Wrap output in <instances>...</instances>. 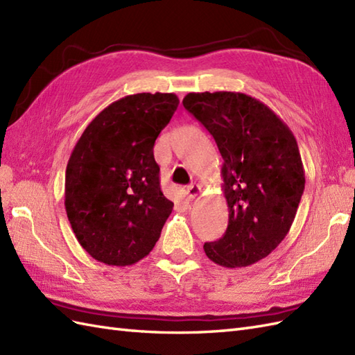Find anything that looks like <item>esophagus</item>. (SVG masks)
I'll list each match as a JSON object with an SVG mask.
<instances>
[{
	"label": "esophagus",
	"instance_id": "obj_1",
	"mask_svg": "<svg viewBox=\"0 0 355 355\" xmlns=\"http://www.w3.org/2000/svg\"><path fill=\"white\" fill-rule=\"evenodd\" d=\"M200 193H202V187L198 184H193V185H189L187 188V196H188L189 200H194V198Z\"/></svg>",
	"mask_w": 355,
	"mask_h": 355
}]
</instances>
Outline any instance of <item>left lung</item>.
<instances>
[{
    "mask_svg": "<svg viewBox=\"0 0 355 355\" xmlns=\"http://www.w3.org/2000/svg\"><path fill=\"white\" fill-rule=\"evenodd\" d=\"M182 103L224 159L229 224L223 238L203 245L206 256L226 268L262 261L288 235L304 191L295 137L270 107L245 93H188Z\"/></svg>",
    "mask_w": 355,
    "mask_h": 355,
    "instance_id": "obj_1",
    "label": "left lung"
}]
</instances>
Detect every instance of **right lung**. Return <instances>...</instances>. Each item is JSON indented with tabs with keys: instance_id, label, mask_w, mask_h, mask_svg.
Instances as JSON below:
<instances>
[{
	"instance_id": "1",
	"label": "right lung",
	"mask_w": 355,
	"mask_h": 355,
	"mask_svg": "<svg viewBox=\"0 0 355 355\" xmlns=\"http://www.w3.org/2000/svg\"><path fill=\"white\" fill-rule=\"evenodd\" d=\"M178 105L175 93L129 94L103 108L76 141L64 206L78 243L98 262L134 265L159 239L173 202L161 191L153 146Z\"/></svg>"
}]
</instances>
